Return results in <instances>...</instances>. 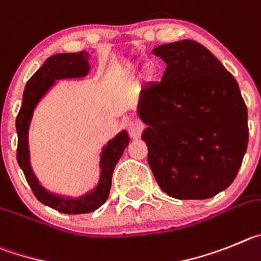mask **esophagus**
<instances>
[{
    "label": "esophagus",
    "mask_w": 261,
    "mask_h": 261,
    "mask_svg": "<svg viewBox=\"0 0 261 261\" xmlns=\"http://www.w3.org/2000/svg\"><path fill=\"white\" fill-rule=\"evenodd\" d=\"M127 130H128V134H130V136L133 138V139H138V138H140V135H142L143 127H142V125H140L139 122L130 121L127 123Z\"/></svg>",
    "instance_id": "obj_1"
}]
</instances>
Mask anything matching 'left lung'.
Instances as JSON below:
<instances>
[{
    "instance_id": "left-lung-1",
    "label": "left lung",
    "mask_w": 261,
    "mask_h": 261,
    "mask_svg": "<svg viewBox=\"0 0 261 261\" xmlns=\"http://www.w3.org/2000/svg\"><path fill=\"white\" fill-rule=\"evenodd\" d=\"M153 53L166 70L160 83L140 91L148 164L171 198H212L233 183L247 149V108L238 83L194 40L163 44Z\"/></svg>"
}]
</instances>
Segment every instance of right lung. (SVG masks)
<instances>
[{"label": "right lung", "mask_w": 261, "mask_h": 261, "mask_svg": "<svg viewBox=\"0 0 261 261\" xmlns=\"http://www.w3.org/2000/svg\"><path fill=\"white\" fill-rule=\"evenodd\" d=\"M88 57L90 55L84 50L78 51V53H62V55H55L49 57L25 84L22 107L16 116L15 122L16 134H18L16 160L24 173V177L32 192L39 201L58 212L67 213V215L93 212L107 201L110 187H112V175H113L114 168L130 140L127 133L122 131L113 140L108 143L102 151L101 161H100V168H101L100 182L93 191H90L82 198H62V196L51 194L46 191L35 177L31 165H30V151H28V127H30L35 107L57 79L81 78L88 74V70H90Z\"/></svg>", "instance_id": "1"}]
</instances>
